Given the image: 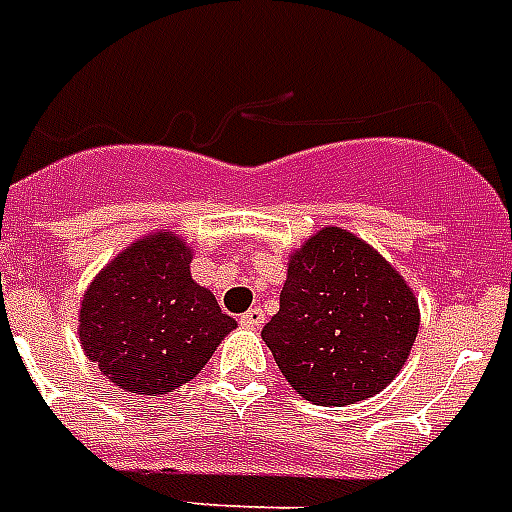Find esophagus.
Returning <instances> with one entry per match:
<instances>
[{
	"instance_id": "34e87169",
	"label": "esophagus",
	"mask_w": 512,
	"mask_h": 512,
	"mask_svg": "<svg viewBox=\"0 0 512 512\" xmlns=\"http://www.w3.org/2000/svg\"><path fill=\"white\" fill-rule=\"evenodd\" d=\"M241 324H244V327H263V324H265L263 308H260V305H255V308H249V311L244 313V316H241Z\"/></svg>"
}]
</instances>
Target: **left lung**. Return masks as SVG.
<instances>
[{
	"label": "left lung",
	"mask_w": 512,
	"mask_h": 512,
	"mask_svg": "<svg viewBox=\"0 0 512 512\" xmlns=\"http://www.w3.org/2000/svg\"><path fill=\"white\" fill-rule=\"evenodd\" d=\"M417 329L420 311L404 279L353 233L324 228L292 257L263 340L300 396L345 406L401 372Z\"/></svg>",
	"instance_id": "8db88e82"
}]
</instances>
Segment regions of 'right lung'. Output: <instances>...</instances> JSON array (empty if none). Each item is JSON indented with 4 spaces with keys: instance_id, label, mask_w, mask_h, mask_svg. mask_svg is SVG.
Returning <instances> with one entry per match:
<instances>
[{
    "instance_id": "add662e5",
    "label": "right lung",
    "mask_w": 512,
    "mask_h": 512,
    "mask_svg": "<svg viewBox=\"0 0 512 512\" xmlns=\"http://www.w3.org/2000/svg\"><path fill=\"white\" fill-rule=\"evenodd\" d=\"M191 252L172 233L124 249L92 281L79 313L84 353L138 396L193 380L236 321L191 279Z\"/></svg>"
}]
</instances>
